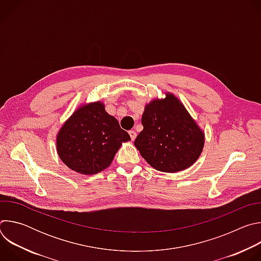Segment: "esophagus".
<instances>
[{"instance_id": "34e87169", "label": "esophagus", "mask_w": 261, "mask_h": 261, "mask_svg": "<svg viewBox=\"0 0 261 261\" xmlns=\"http://www.w3.org/2000/svg\"><path fill=\"white\" fill-rule=\"evenodd\" d=\"M129 135L131 137V140H134L136 138V132L134 130H130L129 131Z\"/></svg>"}]
</instances>
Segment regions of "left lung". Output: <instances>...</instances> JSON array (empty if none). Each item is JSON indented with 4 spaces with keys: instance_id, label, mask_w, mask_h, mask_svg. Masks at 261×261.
Listing matches in <instances>:
<instances>
[{
    "instance_id": "1",
    "label": "left lung",
    "mask_w": 261,
    "mask_h": 261,
    "mask_svg": "<svg viewBox=\"0 0 261 261\" xmlns=\"http://www.w3.org/2000/svg\"><path fill=\"white\" fill-rule=\"evenodd\" d=\"M143 130L134 144L152 167L176 172L190 167L200 156L204 135L184 105L171 94L145 106Z\"/></svg>"
}]
</instances>
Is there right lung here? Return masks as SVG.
Listing matches in <instances>:
<instances>
[{
  "mask_svg": "<svg viewBox=\"0 0 261 261\" xmlns=\"http://www.w3.org/2000/svg\"><path fill=\"white\" fill-rule=\"evenodd\" d=\"M129 134L109 116L100 102L77 109L64 124L57 138L58 154L72 170L95 174L110 165Z\"/></svg>",
  "mask_w": 261,
  "mask_h": 261,
  "instance_id": "1",
  "label": "right lung"
}]
</instances>
